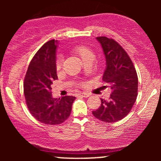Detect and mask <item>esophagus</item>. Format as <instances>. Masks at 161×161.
Instances as JSON below:
<instances>
[{
	"instance_id": "1",
	"label": "esophagus",
	"mask_w": 161,
	"mask_h": 161,
	"mask_svg": "<svg viewBox=\"0 0 161 161\" xmlns=\"http://www.w3.org/2000/svg\"><path fill=\"white\" fill-rule=\"evenodd\" d=\"M79 95L82 96V97H88L90 96V94L88 93V92H82V93H79Z\"/></svg>"
}]
</instances>
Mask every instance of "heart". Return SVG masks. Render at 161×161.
<instances>
[{"instance_id":"obj_1","label":"heart","mask_w":161,"mask_h":161,"mask_svg":"<svg viewBox=\"0 0 161 161\" xmlns=\"http://www.w3.org/2000/svg\"><path fill=\"white\" fill-rule=\"evenodd\" d=\"M75 51L77 54L83 60L88 58V57H94V53L91 49L88 48L86 46L79 45L77 46L75 48ZM63 64V59L61 57H58L56 60V68L57 70H59L61 68Z\"/></svg>"}]
</instances>
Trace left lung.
<instances>
[{
    "mask_svg": "<svg viewBox=\"0 0 161 161\" xmlns=\"http://www.w3.org/2000/svg\"><path fill=\"white\" fill-rule=\"evenodd\" d=\"M106 59L103 81L112 89L110 100L101 99L100 108L92 114L99 120L114 123L127 116L138 95V75L128 53L115 40L97 37Z\"/></svg>",
    "mask_w": 161,
    "mask_h": 161,
    "instance_id": "8db88e82",
    "label": "left lung"
}]
</instances>
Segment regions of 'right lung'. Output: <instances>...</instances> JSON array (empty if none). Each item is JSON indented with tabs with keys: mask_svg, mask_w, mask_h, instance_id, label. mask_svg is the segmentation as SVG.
I'll return each mask as SVG.
<instances>
[{
	"mask_svg": "<svg viewBox=\"0 0 161 161\" xmlns=\"http://www.w3.org/2000/svg\"><path fill=\"white\" fill-rule=\"evenodd\" d=\"M57 41H48L37 51L28 67L23 83L24 95L31 114L41 123L58 125L67 119L72 110L73 96L53 98V81L57 79Z\"/></svg>",
	"mask_w": 161,
	"mask_h": 161,
	"instance_id": "add662e5",
	"label": "right lung"
}]
</instances>
